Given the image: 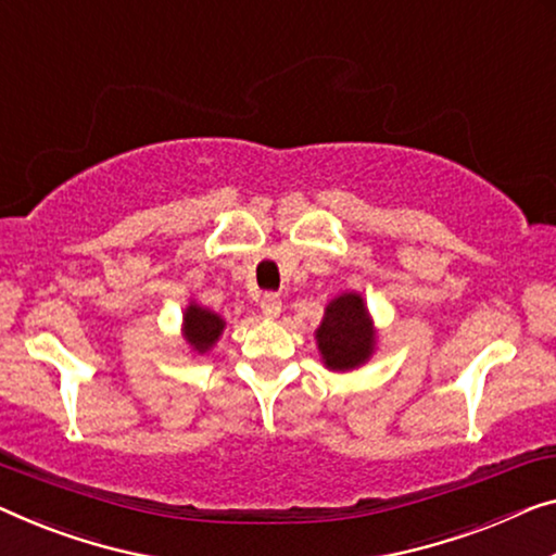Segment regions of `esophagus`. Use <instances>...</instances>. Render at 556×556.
<instances>
[{
	"instance_id": "obj_1",
	"label": "esophagus",
	"mask_w": 556,
	"mask_h": 556,
	"mask_svg": "<svg viewBox=\"0 0 556 556\" xmlns=\"http://www.w3.org/2000/svg\"><path fill=\"white\" fill-rule=\"evenodd\" d=\"M260 306H262V312L267 314V317H277V314L281 312V296H279L277 292H267V294H262Z\"/></svg>"
}]
</instances>
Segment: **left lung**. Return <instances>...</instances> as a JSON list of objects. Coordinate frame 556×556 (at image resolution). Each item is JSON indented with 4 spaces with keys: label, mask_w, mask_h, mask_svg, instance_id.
Returning <instances> with one entry per match:
<instances>
[{
    "label": "left lung",
    "mask_w": 556,
    "mask_h": 556,
    "mask_svg": "<svg viewBox=\"0 0 556 556\" xmlns=\"http://www.w3.org/2000/svg\"><path fill=\"white\" fill-rule=\"evenodd\" d=\"M317 342L329 369H354L369 357L375 337L359 294H342L327 306Z\"/></svg>",
    "instance_id": "8db88e82"
}]
</instances>
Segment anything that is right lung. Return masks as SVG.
Instances as JSON below:
<instances>
[{"instance_id": "right-lung-1", "label": "right lung", "mask_w": 556, "mask_h": 556, "mask_svg": "<svg viewBox=\"0 0 556 556\" xmlns=\"http://www.w3.org/2000/svg\"><path fill=\"white\" fill-rule=\"evenodd\" d=\"M222 329H225V321H222L214 312L202 309V306L192 304L185 314L187 342H192L199 352L210 350L214 339L222 334Z\"/></svg>"}]
</instances>
